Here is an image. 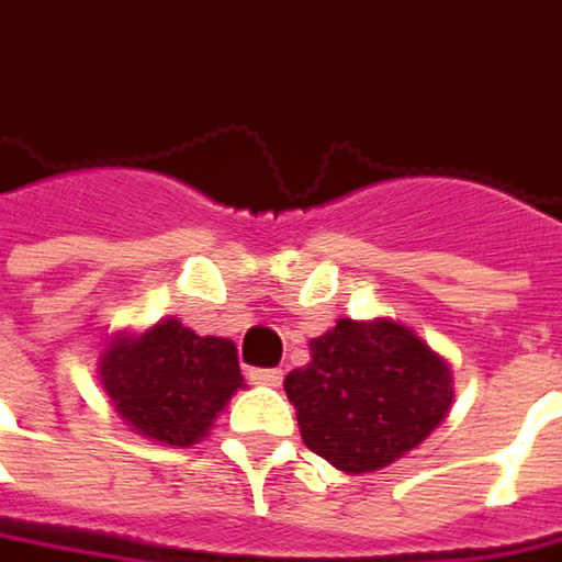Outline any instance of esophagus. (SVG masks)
Here are the masks:
<instances>
[{"mask_svg":"<svg viewBox=\"0 0 562 562\" xmlns=\"http://www.w3.org/2000/svg\"><path fill=\"white\" fill-rule=\"evenodd\" d=\"M248 380L257 386H280L282 371L280 368H255V371H248Z\"/></svg>","mask_w":562,"mask_h":562,"instance_id":"1","label":"esophagus"}]
</instances>
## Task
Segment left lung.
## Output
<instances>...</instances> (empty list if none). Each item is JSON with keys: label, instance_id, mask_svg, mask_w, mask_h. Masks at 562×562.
Here are the masks:
<instances>
[{"label": "left lung", "instance_id": "obj_1", "mask_svg": "<svg viewBox=\"0 0 562 562\" xmlns=\"http://www.w3.org/2000/svg\"><path fill=\"white\" fill-rule=\"evenodd\" d=\"M282 386L307 450L349 475L403 459L452 405L450 364L396 321H336Z\"/></svg>", "mask_w": 562, "mask_h": 562}]
</instances>
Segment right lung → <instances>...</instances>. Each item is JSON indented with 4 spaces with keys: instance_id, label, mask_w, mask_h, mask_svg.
I'll return each instance as SVG.
<instances>
[{
    "instance_id": "right-lung-1",
    "label": "right lung",
    "mask_w": 562,
    "mask_h": 562,
    "mask_svg": "<svg viewBox=\"0 0 562 562\" xmlns=\"http://www.w3.org/2000/svg\"><path fill=\"white\" fill-rule=\"evenodd\" d=\"M100 380L125 425L169 447H191L241 390L233 339L198 336L166 317L144 333H119L100 358Z\"/></svg>"
}]
</instances>
